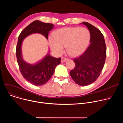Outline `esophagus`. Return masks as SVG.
<instances>
[{
    "mask_svg": "<svg viewBox=\"0 0 123 123\" xmlns=\"http://www.w3.org/2000/svg\"><path fill=\"white\" fill-rule=\"evenodd\" d=\"M67 60H68V58H66V57H62V58H61V62L62 63H63L65 61H66Z\"/></svg>",
    "mask_w": 123,
    "mask_h": 123,
    "instance_id": "esophagus-1",
    "label": "esophagus"
}]
</instances>
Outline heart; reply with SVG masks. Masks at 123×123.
<instances>
[{
    "label": "heart",
    "instance_id": "1",
    "mask_svg": "<svg viewBox=\"0 0 123 123\" xmlns=\"http://www.w3.org/2000/svg\"><path fill=\"white\" fill-rule=\"evenodd\" d=\"M54 39L49 38V44L52 50L58 53L66 47L71 56L79 55L85 50L90 41L89 31L85 28L70 27L60 29L53 33Z\"/></svg>",
    "mask_w": 123,
    "mask_h": 123
}]
</instances>
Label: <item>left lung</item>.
Masks as SVG:
<instances>
[{
  "mask_svg": "<svg viewBox=\"0 0 123 123\" xmlns=\"http://www.w3.org/2000/svg\"><path fill=\"white\" fill-rule=\"evenodd\" d=\"M82 23L90 31V45L81 55L74 59L75 67L69 74L77 84L85 86L93 83L99 76L106 60L107 49L100 31L89 23Z\"/></svg>",
  "mask_w": 123,
  "mask_h": 123,
  "instance_id": "obj_1",
  "label": "left lung"
}]
</instances>
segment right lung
I'll list each match as a JSON object with an SVG mask.
<instances>
[{"mask_svg":"<svg viewBox=\"0 0 123 123\" xmlns=\"http://www.w3.org/2000/svg\"><path fill=\"white\" fill-rule=\"evenodd\" d=\"M53 26L51 23L35 20L26 27L18 37L16 55L20 71L27 81L35 86H41L48 81L54 73L55 67L61 63V58H55L48 54L36 64H29L22 58V43L25 38L34 33H40L48 39L49 32L53 29Z\"/></svg>","mask_w":123,"mask_h":123,"instance_id":"obj_1","label":"right lung"}]
</instances>
